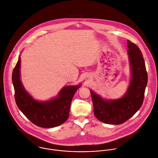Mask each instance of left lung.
Segmentation results:
<instances>
[{"label":"left lung","mask_w":158,"mask_h":158,"mask_svg":"<svg viewBox=\"0 0 158 158\" xmlns=\"http://www.w3.org/2000/svg\"><path fill=\"white\" fill-rule=\"evenodd\" d=\"M127 43L131 79L125 95L118 99L106 100L90 90L95 116L105 123L120 125L125 123L143 104L148 82L145 61L140 49L128 40Z\"/></svg>","instance_id":"left-lung-1"}]
</instances>
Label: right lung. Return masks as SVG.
Instances as JSON below:
<instances>
[{"label":"right lung","mask_w":158,"mask_h":158,"mask_svg":"<svg viewBox=\"0 0 158 158\" xmlns=\"http://www.w3.org/2000/svg\"><path fill=\"white\" fill-rule=\"evenodd\" d=\"M20 66L19 57L12 73L15 101L19 110L34 125L39 127L49 128L62 125L69 117L72 99L81 85L64 87L57 97L39 102L34 99L23 87L20 79Z\"/></svg>","instance_id":"1"}]
</instances>
